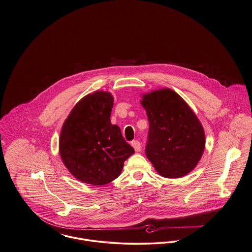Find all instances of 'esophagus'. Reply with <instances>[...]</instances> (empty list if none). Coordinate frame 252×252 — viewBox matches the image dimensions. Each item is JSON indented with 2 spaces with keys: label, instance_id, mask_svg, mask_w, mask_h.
Here are the masks:
<instances>
[{
  "label": "esophagus",
  "instance_id": "34e87169",
  "mask_svg": "<svg viewBox=\"0 0 252 252\" xmlns=\"http://www.w3.org/2000/svg\"><path fill=\"white\" fill-rule=\"evenodd\" d=\"M131 145L136 152H140L141 151L142 147H141V144H140L139 141H137V140L136 141H132Z\"/></svg>",
  "mask_w": 252,
  "mask_h": 252
}]
</instances>
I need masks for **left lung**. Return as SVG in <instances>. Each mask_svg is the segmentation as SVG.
<instances>
[{"instance_id": "8db88e82", "label": "left lung", "mask_w": 252, "mask_h": 252, "mask_svg": "<svg viewBox=\"0 0 252 252\" xmlns=\"http://www.w3.org/2000/svg\"><path fill=\"white\" fill-rule=\"evenodd\" d=\"M149 121L145 154L157 172L179 179L193 170L205 149V132L195 113L176 92L156 90L142 95Z\"/></svg>"}]
</instances>
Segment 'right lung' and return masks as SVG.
I'll list each match as a JSON object with an SVG mask.
<instances>
[{"label":"right lung","mask_w":252,"mask_h":252,"mask_svg":"<svg viewBox=\"0 0 252 252\" xmlns=\"http://www.w3.org/2000/svg\"><path fill=\"white\" fill-rule=\"evenodd\" d=\"M113 96L97 91L83 97L64 122L60 155L72 176L84 183L105 185L120 176L134 153L120 127L110 123Z\"/></svg>","instance_id":"obj_1"}]
</instances>
